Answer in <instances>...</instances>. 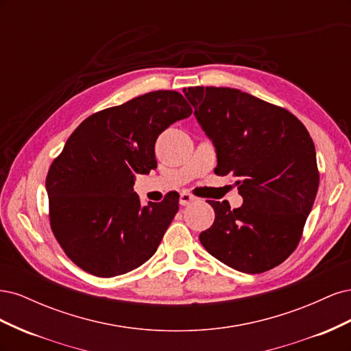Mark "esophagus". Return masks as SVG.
Masks as SVG:
<instances>
[{
  "mask_svg": "<svg viewBox=\"0 0 351 351\" xmlns=\"http://www.w3.org/2000/svg\"><path fill=\"white\" fill-rule=\"evenodd\" d=\"M193 200H195V196H193V195H190V193H187V192L180 193V205H182V206H187L189 204H192Z\"/></svg>",
  "mask_w": 351,
  "mask_h": 351,
  "instance_id": "esophagus-1",
  "label": "esophagus"
}]
</instances>
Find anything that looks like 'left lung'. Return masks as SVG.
Returning <instances> with one entry per match:
<instances>
[{
    "mask_svg": "<svg viewBox=\"0 0 351 351\" xmlns=\"http://www.w3.org/2000/svg\"><path fill=\"white\" fill-rule=\"evenodd\" d=\"M202 130L215 146L217 176L236 177L243 205L215 210L199 240L227 267L261 274L299 244L319 186L315 145L300 120L281 107L230 88H187Z\"/></svg>",
    "mask_w": 351,
    "mask_h": 351,
    "instance_id": "1",
    "label": "left lung"
}]
</instances>
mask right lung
<instances>
[{
    "label": "right lung",
    "mask_w": 351,
    "mask_h": 351,
    "mask_svg": "<svg viewBox=\"0 0 351 351\" xmlns=\"http://www.w3.org/2000/svg\"><path fill=\"white\" fill-rule=\"evenodd\" d=\"M190 114L183 95L155 90L92 114L71 133L45 186L52 232L79 268L111 278L154 256L178 193L142 205L134 177L156 168L158 136Z\"/></svg>",
    "instance_id": "right-lung-1"
}]
</instances>
